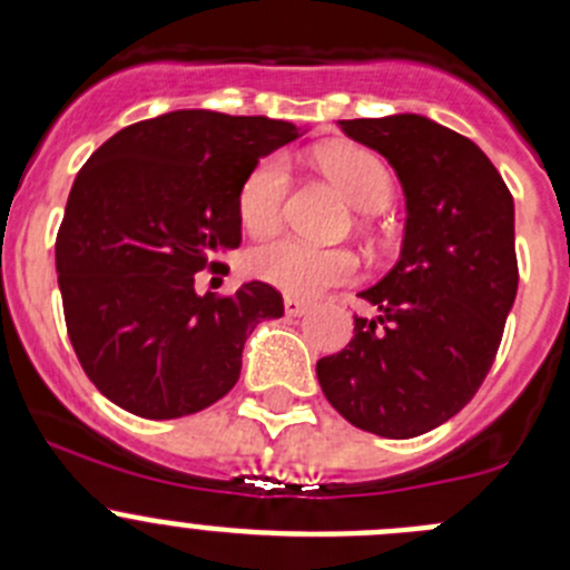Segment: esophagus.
Returning a JSON list of instances; mask_svg holds the SVG:
<instances>
[{"instance_id":"esophagus-1","label":"esophagus","mask_w":570,"mask_h":570,"mask_svg":"<svg viewBox=\"0 0 570 570\" xmlns=\"http://www.w3.org/2000/svg\"><path fill=\"white\" fill-rule=\"evenodd\" d=\"M284 312L286 317H303L308 312V303L306 301H297V297H286L284 301Z\"/></svg>"}]
</instances>
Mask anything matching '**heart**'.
<instances>
[{
    "label": "heart",
    "instance_id": "obj_1",
    "mask_svg": "<svg viewBox=\"0 0 570 570\" xmlns=\"http://www.w3.org/2000/svg\"><path fill=\"white\" fill-rule=\"evenodd\" d=\"M317 165L361 212H381L394 198V178L381 157L361 146H327ZM289 163L281 154L258 159L237 193V215L253 237H269L284 220L289 195ZM256 278L295 297H317L331 286L350 284L358 275V258L344 248H314L297 239H278L248 256Z\"/></svg>",
    "mask_w": 570,
    "mask_h": 570
}]
</instances>
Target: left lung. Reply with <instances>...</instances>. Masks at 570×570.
<instances>
[{"instance_id":"1","label":"left lung","mask_w":570,"mask_h":570,"mask_svg":"<svg viewBox=\"0 0 570 570\" xmlns=\"http://www.w3.org/2000/svg\"><path fill=\"white\" fill-rule=\"evenodd\" d=\"M383 154L405 193L400 262L361 292L377 317L317 361L322 394L355 428L413 439L485 381L519 289L513 195L480 146L424 115L338 120Z\"/></svg>"}]
</instances>
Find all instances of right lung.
<instances>
[{
  "label": "right lung",
  "mask_w": 570,
  "mask_h": 570,
  "mask_svg": "<svg viewBox=\"0 0 570 570\" xmlns=\"http://www.w3.org/2000/svg\"><path fill=\"white\" fill-rule=\"evenodd\" d=\"M301 129L264 115L174 109L112 135L77 174L55 243L68 338L107 400L178 419L226 396L281 292L250 281L195 292V273L243 243L237 193Z\"/></svg>",
  "instance_id": "obj_1"
}]
</instances>
